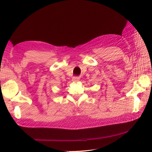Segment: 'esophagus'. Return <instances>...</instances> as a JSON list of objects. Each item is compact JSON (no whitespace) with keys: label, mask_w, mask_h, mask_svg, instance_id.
Wrapping results in <instances>:
<instances>
[{"label":"esophagus","mask_w":152,"mask_h":152,"mask_svg":"<svg viewBox=\"0 0 152 152\" xmlns=\"http://www.w3.org/2000/svg\"><path fill=\"white\" fill-rule=\"evenodd\" d=\"M79 80H80L79 77H73L72 78V81L74 82H78L79 81Z\"/></svg>","instance_id":"34e87169"}]
</instances>
